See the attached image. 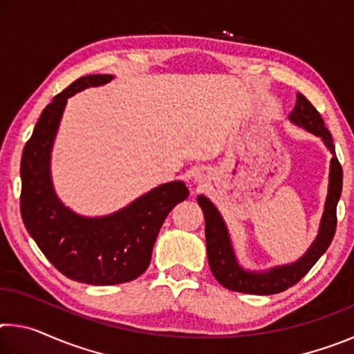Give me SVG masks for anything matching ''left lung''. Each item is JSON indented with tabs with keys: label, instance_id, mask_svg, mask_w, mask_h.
Segmentation results:
<instances>
[{
	"label": "left lung",
	"instance_id": "1",
	"mask_svg": "<svg viewBox=\"0 0 354 354\" xmlns=\"http://www.w3.org/2000/svg\"><path fill=\"white\" fill-rule=\"evenodd\" d=\"M289 120L292 123H295L297 127H301L309 131V133L322 137L323 143L329 149V153L333 154L331 165H329L328 195L325 201V211H323L320 220L319 234H317L309 250L297 262L273 267L266 272L245 270L237 261L230 239V232H227V227L220 212L217 211V207L205 195H200L196 201H198L203 214H205L209 267H211L214 278L230 290L253 293V295H273V293L287 290L293 284H297L314 267V263L320 259V256L331 245L334 237L335 226H337L335 209H337L340 194H342L344 173L337 160V156H335L333 137L325 127V122L320 117L319 111L301 93H297V103L290 112Z\"/></svg>",
	"mask_w": 354,
	"mask_h": 354
}]
</instances>
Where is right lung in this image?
<instances>
[{
  "label": "right lung",
  "mask_w": 354,
  "mask_h": 354,
  "mask_svg": "<svg viewBox=\"0 0 354 354\" xmlns=\"http://www.w3.org/2000/svg\"><path fill=\"white\" fill-rule=\"evenodd\" d=\"M111 75H88L56 95L35 124L21 156V218L46 259L65 277L93 286L139 278L151 261L160 226L189 196L183 181L160 184L129 206L106 217H82L57 198L50 159L67 100L87 87L103 86Z\"/></svg>",
  "instance_id": "add662e5"
}]
</instances>
